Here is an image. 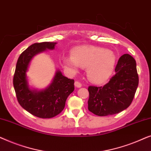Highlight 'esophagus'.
Listing matches in <instances>:
<instances>
[{
  "mask_svg": "<svg viewBox=\"0 0 151 151\" xmlns=\"http://www.w3.org/2000/svg\"><path fill=\"white\" fill-rule=\"evenodd\" d=\"M74 84H75L76 87H77V88H80L82 86V84L78 81H76L75 83H74Z\"/></svg>",
  "mask_w": 151,
  "mask_h": 151,
  "instance_id": "34e87169",
  "label": "esophagus"
}]
</instances>
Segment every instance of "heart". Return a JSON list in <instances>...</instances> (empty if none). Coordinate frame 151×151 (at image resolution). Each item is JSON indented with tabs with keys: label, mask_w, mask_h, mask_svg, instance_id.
I'll list each match as a JSON object with an SVG mask.
<instances>
[{
	"label": "heart",
	"mask_w": 151,
	"mask_h": 151,
	"mask_svg": "<svg viewBox=\"0 0 151 151\" xmlns=\"http://www.w3.org/2000/svg\"><path fill=\"white\" fill-rule=\"evenodd\" d=\"M61 65L70 73L86 67V76L91 82L101 84L106 82L114 70L116 57L112 51L95 46H80L71 51V56H63Z\"/></svg>",
	"instance_id": "b5f03b06"
}]
</instances>
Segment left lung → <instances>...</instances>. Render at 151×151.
Returning <instances> with one entry per match:
<instances>
[{
  "instance_id": "obj_1",
  "label": "left lung",
  "mask_w": 151,
  "mask_h": 151,
  "mask_svg": "<svg viewBox=\"0 0 151 151\" xmlns=\"http://www.w3.org/2000/svg\"><path fill=\"white\" fill-rule=\"evenodd\" d=\"M115 74L103 86H89L88 111L98 115H114L131 105L139 84L135 60L126 53L119 58Z\"/></svg>"
}]
</instances>
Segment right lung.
<instances>
[{"label": "right lung", "instance_id": "obj_1", "mask_svg": "<svg viewBox=\"0 0 151 151\" xmlns=\"http://www.w3.org/2000/svg\"><path fill=\"white\" fill-rule=\"evenodd\" d=\"M56 42L34 43L18 58L13 84L18 102L24 109L40 118H51L60 113L68 96L74 91V80L64 76L58 70L51 83L43 90L29 87L27 71L31 60L36 54L47 49L53 50Z\"/></svg>", "mask_w": 151, "mask_h": 151}]
</instances>
